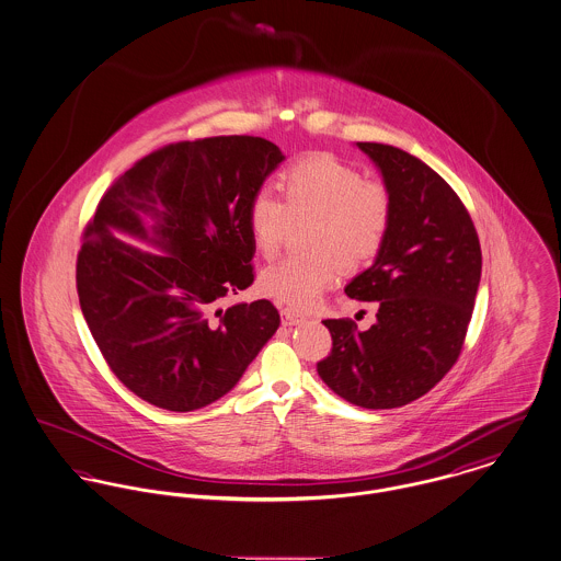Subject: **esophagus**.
Here are the masks:
<instances>
[{
	"instance_id": "34e87169",
	"label": "esophagus",
	"mask_w": 561,
	"mask_h": 561,
	"mask_svg": "<svg viewBox=\"0 0 561 561\" xmlns=\"http://www.w3.org/2000/svg\"><path fill=\"white\" fill-rule=\"evenodd\" d=\"M280 317H283V325H298L304 321V314L294 308H283Z\"/></svg>"
}]
</instances>
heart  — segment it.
I'll list each match as a JSON object with an SVG mask.
<instances>
[{
    "mask_svg": "<svg viewBox=\"0 0 561 561\" xmlns=\"http://www.w3.org/2000/svg\"><path fill=\"white\" fill-rule=\"evenodd\" d=\"M283 199L260 188L249 202V229L263 257H274L296 225H308L310 255L267 265L260 276L263 296L291 308H310L334 285L340 263L348 270L373 262L391 224L389 188L332 154L299 159L280 176Z\"/></svg>",
    "mask_w": 561,
    "mask_h": 561,
    "instance_id": "heart-1",
    "label": "heart"
}]
</instances>
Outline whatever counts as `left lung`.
Here are the masks:
<instances>
[{"instance_id": "1", "label": "left lung", "mask_w": 561, "mask_h": 561, "mask_svg": "<svg viewBox=\"0 0 561 561\" xmlns=\"http://www.w3.org/2000/svg\"><path fill=\"white\" fill-rule=\"evenodd\" d=\"M393 197V224L373 265L346 285L376 301V323L325 319L332 353L323 382L362 409H398L425 396L457 362L481 280V242L459 195L407 150L357 142Z\"/></svg>"}]
</instances>
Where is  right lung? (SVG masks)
Returning <instances> with one entry per match:
<instances>
[{"label": "right lung", "mask_w": 561, "mask_h": 561, "mask_svg": "<svg viewBox=\"0 0 561 561\" xmlns=\"http://www.w3.org/2000/svg\"><path fill=\"white\" fill-rule=\"evenodd\" d=\"M283 159L257 136L168 145L121 174L84 227L80 310L114 376L152 407L188 412L224 398L278 330L267 299L217 306L255 280L249 202ZM111 228L167 255L145 254Z\"/></svg>", "instance_id": "add662e5"}]
</instances>
